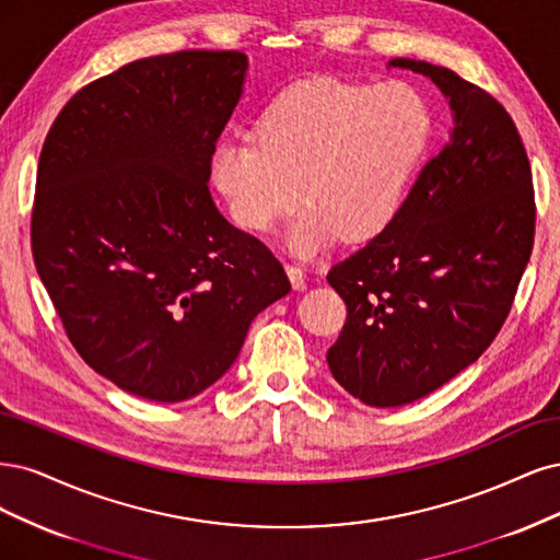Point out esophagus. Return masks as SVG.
<instances>
[{
    "label": "esophagus",
    "instance_id": "esophagus-1",
    "mask_svg": "<svg viewBox=\"0 0 560 560\" xmlns=\"http://www.w3.org/2000/svg\"><path fill=\"white\" fill-rule=\"evenodd\" d=\"M285 275H288V279H291L295 291H304V288H306V275L302 272L298 265H285Z\"/></svg>",
    "mask_w": 560,
    "mask_h": 560
}]
</instances>
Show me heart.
<instances>
[{
  "instance_id": "obj_1",
  "label": "heart",
  "mask_w": 560,
  "mask_h": 560,
  "mask_svg": "<svg viewBox=\"0 0 560 560\" xmlns=\"http://www.w3.org/2000/svg\"><path fill=\"white\" fill-rule=\"evenodd\" d=\"M432 135L425 97L405 81L382 85L312 77L269 102L256 139H228L211 176L232 221L265 234L306 207L288 234L298 256H316L339 234L368 242L400 213Z\"/></svg>"
}]
</instances>
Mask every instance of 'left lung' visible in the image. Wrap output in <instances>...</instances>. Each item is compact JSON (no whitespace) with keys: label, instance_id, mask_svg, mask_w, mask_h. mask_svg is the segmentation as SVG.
Instances as JSON below:
<instances>
[{"label":"left lung","instance_id":"8db88e82","mask_svg":"<svg viewBox=\"0 0 560 560\" xmlns=\"http://www.w3.org/2000/svg\"><path fill=\"white\" fill-rule=\"evenodd\" d=\"M388 67L435 83L454 130L395 221L328 272L347 302L328 365L370 407L419 400L491 347L535 237L530 162L504 106L446 67L409 58Z\"/></svg>","mask_w":560,"mask_h":560}]
</instances>
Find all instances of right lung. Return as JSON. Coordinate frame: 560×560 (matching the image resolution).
Segmentation results:
<instances>
[{
  "instance_id": "right-lung-1",
  "label": "right lung",
  "mask_w": 560,
  "mask_h": 560,
  "mask_svg": "<svg viewBox=\"0 0 560 560\" xmlns=\"http://www.w3.org/2000/svg\"><path fill=\"white\" fill-rule=\"evenodd\" d=\"M246 69L240 50L135 60L81 88L42 149L37 272L85 363L153 402L219 382L250 320L291 291L207 186Z\"/></svg>"
}]
</instances>
